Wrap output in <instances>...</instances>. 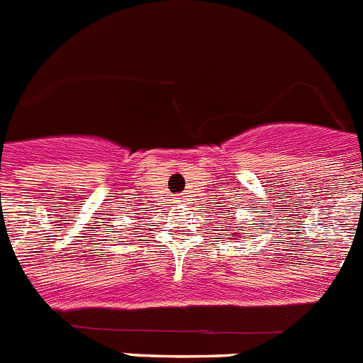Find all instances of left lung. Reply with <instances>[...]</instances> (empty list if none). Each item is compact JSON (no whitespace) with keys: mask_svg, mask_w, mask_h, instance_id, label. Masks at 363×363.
<instances>
[{"mask_svg":"<svg viewBox=\"0 0 363 363\" xmlns=\"http://www.w3.org/2000/svg\"><path fill=\"white\" fill-rule=\"evenodd\" d=\"M236 228H238V230H242V228H243V227H236Z\"/></svg>","mask_w":363,"mask_h":363,"instance_id":"left-lung-1","label":"left lung"}]
</instances>
